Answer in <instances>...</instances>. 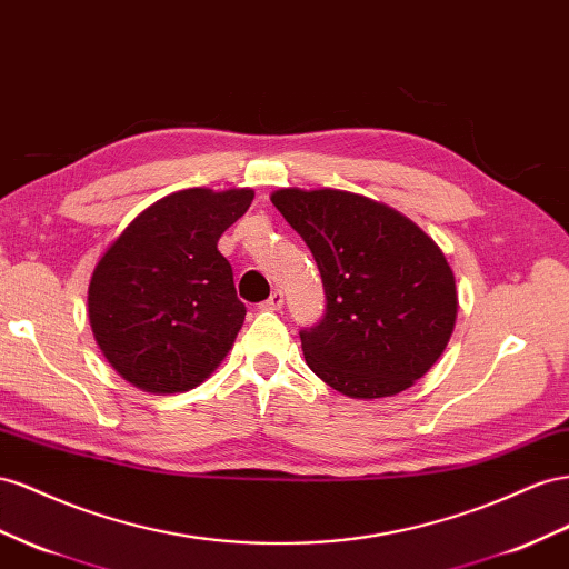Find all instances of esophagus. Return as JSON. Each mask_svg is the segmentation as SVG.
Listing matches in <instances>:
<instances>
[{
  "label": "esophagus",
  "mask_w": 569,
  "mask_h": 569,
  "mask_svg": "<svg viewBox=\"0 0 569 569\" xmlns=\"http://www.w3.org/2000/svg\"><path fill=\"white\" fill-rule=\"evenodd\" d=\"M282 303H284V295H282L280 289H274L272 295H270V299L260 303V311H280Z\"/></svg>",
  "instance_id": "1"
}]
</instances>
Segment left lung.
<instances>
[{"label":"left lung","instance_id":"left-lung-1","mask_svg":"<svg viewBox=\"0 0 569 569\" xmlns=\"http://www.w3.org/2000/svg\"><path fill=\"white\" fill-rule=\"evenodd\" d=\"M270 201L326 287V316L299 332L311 371L355 399L392 397L431 371L457 320L455 274L438 243L359 193L280 189Z\"/></svg>","mask_w":569,"mask_h":569}]
</instances>
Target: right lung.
<instances>
[{"instance_id":"1","label":"right lung","mask_w":569,"mask_h":569,"mask_svg":"<svg viewBox=\"0 0 569 569\" xmlns=\"http://www.w3.org/2000/svg\"><path fill=\"white\" fill-rule=\"evenodd\" d=\"M251 201V189L170 193L138 212L98 260L90 328L104 359L138 390H193L232 349L247 306L218 241Z\"/></svg>"}]
</instances>
